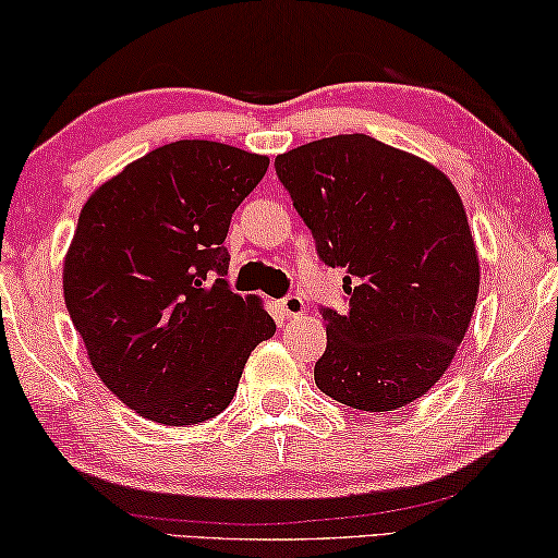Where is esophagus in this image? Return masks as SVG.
I'll list each match as a JSON object with an SVG mask.
<instances>
[{"instance_id": "1", "label": "esophagus", "mask_w": 558, "mask_h": 558, "mask_svg": "<svg viewBox=\"0 0 558 558\" xmlns=\"http://www.w3.org/2000/svg\"><path fill=\"white\" fill-rule=\"evenodd\" d=\"M279 308L287 318H296V316L304 314V299L296 296V294H289V296L279 301Z\"/></svg>"}]
</instances>
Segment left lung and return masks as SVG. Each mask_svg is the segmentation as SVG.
I'll return each instance as SVG.
<instances>
[{"instance_id": "1", "label": "left lung", "mask_w": 558, "mask_h": 558, "mask_svg": "<svg viewBox=\"0 0 558 558\" xmlns=\"http://www.w3.org/2000/svg\"><path fill=\"white\" fill-rule=\"evenodd\" d=\"M277 178L326 267L345 271L349 312L324 308L318 390L386 413L442 378L477 304L468 215L430 162L371 135H333L277 155Z\"/></svg>"}]
</instances>
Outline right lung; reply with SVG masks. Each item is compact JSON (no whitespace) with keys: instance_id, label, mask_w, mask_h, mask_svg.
<instances>
[{"instance_id":"obj_1","label":"right lung","mask_w":558,"mask_h":558,"mask_svg":"<svg viewBox=\"0 0 558 558\" xmlns=\"http://www.w3.org/2000/svg\"><path fill=\"white\" fill-rule=\"evenodd\" d=\"M267 155L178 141L143 155L81 209L63 299L104 386L153 423L185 427L230 405L244 363L277 331L225 279L234 209Z\"/></svg>"}]
</instances>
